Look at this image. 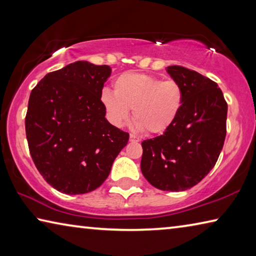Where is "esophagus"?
I'll return each instance as SVG.
<instances>
[{
  "instance_id": "34e87169",
  "label": "esophagus",
  "mask_w": 256,
  "mask_h": 256,
  "mask_svg": "<svg viewBox=\"0 0 256 256\" xmlns=\"http://www.w3.org/2000/svg\"><path fill=\"white\" fill-rule=\"evenodd\" d=\"M130 141H131V142H140V138H138L136 136L131 134V136H130Z\"/></svg>"
}]
</instances>
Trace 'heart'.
<instances>
[{"mask_svg": "<svg viewBox=\"0 0 256 256\" xmlns=\"http://www.w3.org/2000/svg\"><path fill=\"white\" fill-rule=\"evenodd\" d=\"M183 100L178 82L134 72L120 74L114 92L104 89L102 94L107 118L114 126L122 128L128 122L132 108L134 126L151 134L167 131L175 123Z\"/></svg>", "mask_w": 256, "mask_h": 256, "instance_id": "b5f03b06", "label": "heart"}]
</instances>
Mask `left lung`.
Masks as SVG:
<instances>
[{"mask_svg":"<svg viewBox=\"0 0 256 256\" xmlns=\"http://www.w3.org/2000/svg\"><path fill=\"white\" fill-rule=\"evenodd\" d=\"M183 90L178 118L162 136L142 142L141 172L162 190L180 192L214 167L226 138L227 102L218 84L183 66L166 68Z\"/></svg>","mask_w":256,"mask_h":256,"instance_id":"obj_1","label":"left lung"}]
</instances>
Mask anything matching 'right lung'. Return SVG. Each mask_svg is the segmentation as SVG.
Returning a JSON list of instances; mask_svg holds the SVG:
<instances>
[{
  "instance_id": "add662e5",
  "label": "right lung",
  "mask_w": 256,
  "mask_h": 256,
  "mask_svg": "<svg viewBox=\"0 0 256 256\" xmlns=\"http://www.w3.org/2000/svg\"><path fill=\"white\" fill-rule=\"evenodd\" d=\"M108 66L78 60L50 72L32 89L26 115L29 151L44 180L60 193L99 188L128 141L108 122L102 102Z\"/></svg>"
}]
</instances>
